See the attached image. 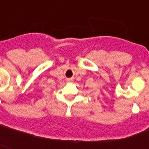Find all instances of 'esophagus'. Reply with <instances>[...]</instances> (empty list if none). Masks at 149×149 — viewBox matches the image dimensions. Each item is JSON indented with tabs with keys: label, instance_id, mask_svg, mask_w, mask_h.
<instances>
[{
	"label": "esophagus",
	"instance_id": "esophagus-1",
	"mask_svg": "<svg viewBox=\"0 0 149 149\" xmlns=\"http://www.w3.org/2000/svg\"><path fill=\"white\" fill-rule=\"evenodd\" d=\"M72 79H67V82H72Z\"/></svg>",
	"mask_w": 149,
	"mask_h": 149
}]
</instances>
